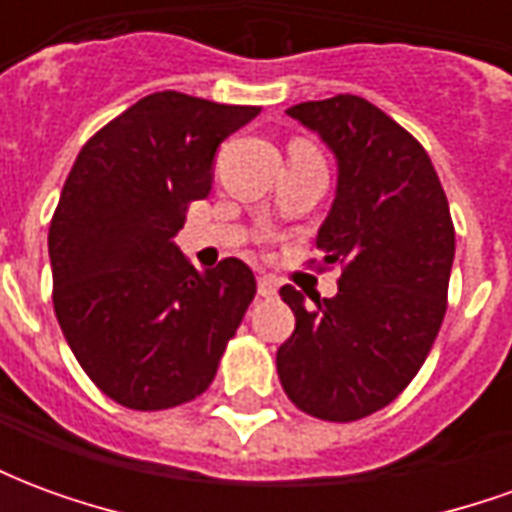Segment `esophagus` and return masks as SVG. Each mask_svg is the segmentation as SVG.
<instances>
[{
  "mask_svg": "<svg viewBox=\"0 0 512 512\" xmlns=\"http://www.w3.org/2000/svg\"><path fill=\"white\" fill-rule=\"evenodd\" d=\"M279 282L277 277H271V274H263V277L257 279V293L263 296V299H271V296H277Z\"/></svg>",
  "mask_w": 512,
  "mask_h": 512,
  "instance_id": "1",
  "label": "esophagus"
}]
</instances>
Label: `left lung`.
Instances as JSON below:
<instances>
[{"label":"left lung","mask_w":512,"mask_h":512,"mask_svg":"<svg viewBox=\"0 0 512 512\" xmlns=\"http://www.w3.org/2000/svg\"><path fill=\"white\" fill-rule=\"evenodd\" d=\"M337 158V197L318 230V271L340 266L337 296L279 290L296 315L277 373L293 406L356 422L417 376L447 312L455 227L425 147L359 95L288 109ZM315 266V260H310Z\"/></svg>","instance_id":"8db88e82"}]
</instances>
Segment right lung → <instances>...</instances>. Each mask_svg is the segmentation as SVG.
Wrapping results in <instances>:
<instances>
[{"mask_svg":"<svg viewBox=\"0 0 512 512\" xmlns=\"http://www.w3.org/2000/svg\"><path fill=\"white\" fill-rule=\"evenodd\" d=\"M257 115L164 90L76 156L49 227L51 296L76 362L120 406L164 411L202 395L255 299L238 257L200 274L172 238L211 194L216 147Z\"/></svg>","mask_w":512,"mask_h":512,"instance_id":"1","label":"right lung"}]
</instances>
